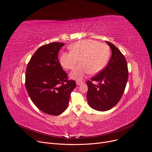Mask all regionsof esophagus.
I'll return each instance as SVG.
<instances>
[{
	"label": "esophagus",
	"instance_id": "34e87169",
	"mask_svg": "<svg viewBox=\"0 0 152 152\" xmlns=\"http://www.w3.org/2000/svg\"><path fill=\"white\" fill-rule=\"evenodd\" d=\"M76 85H80L82 84L83 82H81V81H79V80H77V81L76 82Z\"/></svg>",
	"mask_w": 152,
	"mask_h": 152
}]
</instances>
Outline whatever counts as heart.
Here are the masks:
<instances>
[{
	"label": "heart",
	"mask_w": 152,
	"mask_h": 152,
	"mask_svg": "<svg viewBox=\"0 0 152 152\" xmlns=\"http://www.w3.org/2000/svg\"><path fill=\"white\" fill-rule=\"evenodd\" d=\"M70 52L62 53L59 58L61 66L72 70L78 60L80 65L70 74L72 79L82 80L89 73L96 75L101 72L107 62L110 55V48L103 42L92 39L76 41L69 46Z\"/></svg>",
	"instance_id": "1"
}]
</instances>
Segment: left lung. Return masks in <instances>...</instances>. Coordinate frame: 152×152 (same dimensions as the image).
Returning <instances> with one entry per match:
<instances>
[{
    "label": "left lung",
    "mask_w": 152,
    "mask_h": 152,
    "mask_svg": "<svg viewBox=\"0 0 152 152\" xmlns=\"http://www.w3.org/2000/svg\"><path fill=\"white\" fill-rule=\"evenodd\" d=\"M112 50V56L106 67L88 80L86 94L88 104L99 111L111 110L121 98L128 79V68L124 55L112 43L106 41ZM92 81L98 82L96 86Z\"/></svg>",
    "instance_id": "8db88e82"
}]
</instances>
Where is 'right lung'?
<instances>
[{
	"label": "right lung",
	"instance_id": "1",
	"mask_svg": "<svg viewBox=\"0 0 152 152\" xmlns=\"http://www.w3.org/2000/svg\"><path fill=\"white\" fill-rule=\"evenodd\" d=\"M64 43L51 42L38 48L26 68L25 86L34 104L42 112L58 115L67 109L75 80H68L58 56Z\"/></svg>",
	"mask_w": 152,
	"mask_h": 152
}]
</instances>
